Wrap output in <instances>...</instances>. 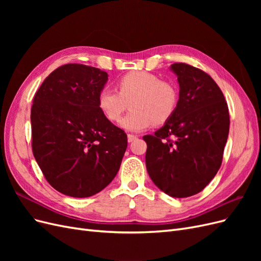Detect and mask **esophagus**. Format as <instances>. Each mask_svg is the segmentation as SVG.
<instances>
[{"instance_id": "34e87169", "label": "esophagus", "mask_w": 261, "mask_h": 261, "mask_svg": "<svg viewBox=\"0 0 261 261\" xmlns=\"http://www.w3.org/2000/svg\"><path fill=\"white\" fill-rule=\"evenodd\" d=\"M138 138V136H136V135H133V134H128L127 135V140H128V143H133L134 140L135 139H137Z\"/></svg>"}]
</instances>
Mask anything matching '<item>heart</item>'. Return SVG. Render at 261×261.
<instances>
[{
  "label": "heart",
  "instance_id": "obj_1",
  "mask_svg": "<svg viewBox=\"0 0 261 261\" xmlns=\"http://www.w3.org/2000/svg\"><path fill=\"white\" fill-rule=\"evenodd\" d=\"M118 92L103 88L98 96V108L109 121L117 122L123 113L120 126L127 132H143L152 124L162 125L176 111L178 91L174 85L161 81L149 72H132L117 83Z\"/></svg>",
  "mask_w": 261,
  "mask_h": 261
}]
</instances>
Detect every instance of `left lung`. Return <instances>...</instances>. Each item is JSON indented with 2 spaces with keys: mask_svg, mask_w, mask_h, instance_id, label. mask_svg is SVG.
<instances>
[{
  "mask_svg": "<svg viewBox=\"0 0 261 261\" xmlns=\"http://www.w3.org/2000/svg\"><path fill=\"white\" fill-rule=\"evenodd\" d=\"M170 69L179 86L176 111L146 135V167L158 188L175 198L198 194L222 163L230 115L222 91L202 70L184 63Z\"/></svg>",
  "mask_w": 261,
  "mask_h": 261,
  "instance_id": "1",
  "label": "left lung"
}]
</instances>
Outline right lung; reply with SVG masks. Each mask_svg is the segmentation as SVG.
Returning <instances> with one entry per match:
<instances>
[{"instance_id":"add662e5","label":"right lung","mask_w":261,"mask_h":261,"mask_svg":"<svg viewBox=\"0 0 261 261\" xmlns=\"http://www.w3.org/2000/svg\"><path fill=\"white\" fill-rule=\"evenodd\" d=\"M108 76L96 67L66 64L53 70L35 94L33 152L49 184L64 195H96L120 170L127 136L98 108Z\"/></svg>"}]
</instances>
